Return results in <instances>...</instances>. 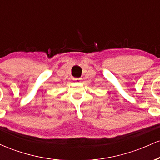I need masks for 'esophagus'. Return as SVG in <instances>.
Returning a JSON list of instances; mask_svg holds the SVG:
<instances>
[{
  "label": "esophagus",
  "instance_id": "34e87169",
  "mask_svg": "<svg viewBox=\"0 0 160 160\" xmlns=\"http://www.w3.org/2000/svg\"><path fill=\"white\" fill-rule=\"evenodd\" d=\"M74 80H75L76 82H80V80H81V78H74Z\"/></svg>",
  "mask_w": 160,
  "mask_h": 160
}]
</instances>
